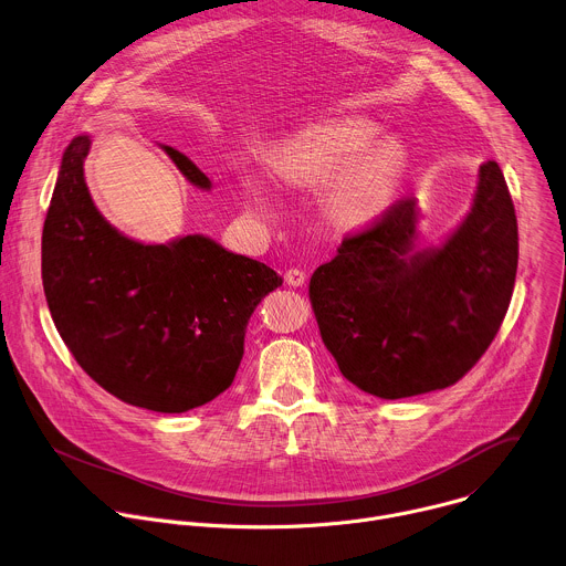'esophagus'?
I'll list each match as a JSON object with an SVG mask.
<instances>
[{
    "mask_svg": "<svg viewBox=\"0 0 566 566\" xmlns=\"http://www.w3.org/2000/svg\"><path fill=\"white\" fill-rule=\"evenodd\" d=\"M285 283L292 285V287H301V285L305 283V272L298 270V268H290V270L285 272Z\"/></svg>",
    "mask_w": 566,
    "mask_h": 566,
    "instance_id": "1",
    "label": "esophagus"
}]
</instances>
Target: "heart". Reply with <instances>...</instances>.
I'll return each instance as SVG.
<instances>
[{"label": "heart", "mask_w": 566, "mask_h": 566, "mask_svg": "<svg viewBox=\"0 0 566 566\" xmlns=\"http://www.w3.org/2000/svg\"><path fill=\"white\" fill-rule=\"evenodd\" d=\"M375 127L366 120H325L292 138L274 169L285 182L327 185L329 216L344 228H368L395 200L403 154L395 143H368Z\"/></svg>", "instance_id": "1"}]
</instances>
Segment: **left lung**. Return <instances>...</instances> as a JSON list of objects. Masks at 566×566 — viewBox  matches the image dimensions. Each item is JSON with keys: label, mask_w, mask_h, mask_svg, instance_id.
<instances>
[{"label": "left lung", "mask_w": 566, "mask_h": 566, "mask_svg": "<svg viewBox=\"0 0 566 566\" xmlns=\"http://www.w3.org/2000/svg\"><path fill=\"white\" fill-rule=\"evenodd\" d=\"M415 198L348 234L310 279L325 348L357 388L403 399L458 384L489 350L517 272V218L497 163L439 250L415 248Z\"/></svg>", "instance_id": "left-lung-1"}]
</instances>
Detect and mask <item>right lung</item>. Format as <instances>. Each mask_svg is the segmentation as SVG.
<instances>
[{
	"mask_svg": "<svg viewBox=\"0 0 566 566\" xmlns=\"http://www.w3.org/2000/svg\"><path fill=\"white\" fill-rule=\"evenodd\" d=\"M91 138L66 147L42 232V281L51 316L80 368L125 403L185 412L228 390L245 327L283 281L265 263L205 237L143 245L102 218L86 182ZM198 187L209 178L165 147Z\"/></svg>",
	"mask_w": 566,
	"mask_h": 566,
	"instance_id": "add662e5",
	"label": "right lung"
}]
</instances>
